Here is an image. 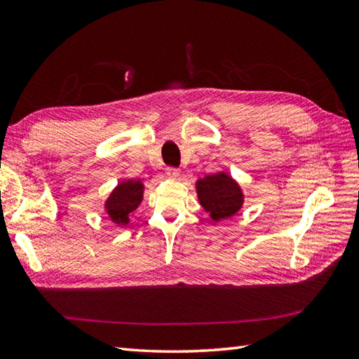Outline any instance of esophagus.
<instances>
[{
	"label": "esophagus",
	"mask_w": 359,
	"mask_h": 359,
	"mask_svg": "<svg viewBox=\"0 0 359 359\" xmlns=\"http://www.w3.org/2000/svg\"><path fill=\"white\" fill-rule=\"evenodd\" d=\"M166 175L170 179H177L179 175H180V171L177 170V168H172V166H170V168H166Z\"/></svg>",
	"instance_id": "1"
}]
</instances>
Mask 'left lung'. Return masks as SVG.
<instances>
[{"mask_svg":"<svg viewBox=\"0 0 359 359\" xmlns=\"http://www.w3.org/2000/svg\"><path fill=\"white\" fill-rule=\"evenodd\" d=\"M196 191L203 210L210 217L219 220L234 216L243 205V193L231 175L216 172L196 182Z\"/></svg>","mask_w":359,"mask_h":359,"instance_id":"left-lung-1","label":"left lung"}]
</instances>
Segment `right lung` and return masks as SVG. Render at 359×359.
Instances as JSON below:
<instances>
[{"mask_svg":"<svg viewBox=\"0 0 359 359\" xmlns=\"http://www.w3.org/2000/svg\"><path fill=\"white\" fill-rule=\"evenodd\" d=\"M143 184L140 180H123L112 189L104 203V210L114 224L120 226L129 224V215L143 201Z\"/></svg>","mask_w":359,"mask_h":359,"instance_id":"1","label":"right lung"}]
</instances>
